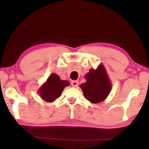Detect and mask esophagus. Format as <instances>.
Returning a JSON list of instances; mask_svg holds the SVG:
<instances>
[{
  "mask_svg": "<svg viewBox=\"0 0 149 149\" xmlns=\"http://www.w3.org/2000/svg\"><path fill=\"white\" fill-rule=\"evenodd\" d=\"M71 84L73 87H77L78 85V81H72Z\"/></svg>",
  "mask_w": 149,
  "mask_h": 149,
  "instance_id": "obj_1",
  "label": "esophagus"
}]
</instances>
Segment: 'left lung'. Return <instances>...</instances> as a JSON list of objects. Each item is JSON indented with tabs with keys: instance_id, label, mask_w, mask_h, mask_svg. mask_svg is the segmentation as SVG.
Wrapping results in <instances>:
<instances>
[{
	"instance_id": "8db88e82",
	"label": "left lung",
	"mask_w": 149,
	"mask_h": 149,
	"mask_svg": "<svg viewBox=\"0 0 149 149\" xmlns=\"http://www.w3.org/2000/svg\"><path fill=\"white\" fill-rule=\"evenodd\" d=\"M86 81L80 85L85 99L97 104L107 99L112 89V84L104 65L100 64L96 70L90 69L85 76Z\"/></svg>"
}]
</instances>
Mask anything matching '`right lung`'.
Here are the masks:
<instances>
[{
  "label": "right lung",
  "instance_id": "add662e5",
  "mask_svg": "<svg viewBox=\"0 0 149 149\" xmlns=\"http://www.w3.org/2000/svg\"><path fill=\"white\" fill-rule=\"evenodd\" d=\"M70 85L68 81L60 79L56 74L49 75L46 81L38 90L40 97L45 101L52 102L60 97L65 87Z\"/></svg>",
  "mask_w": 149,
  "mask_h": 149
}]
</instances>
